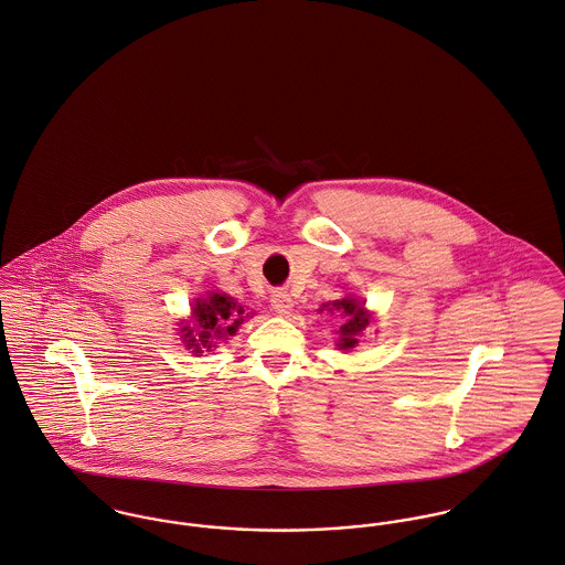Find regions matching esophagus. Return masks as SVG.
I'll return each instance as SVG.
<instances>
[{"label": "esophagus", "mask_w": 565, "mask_h": 565, "mask_svg": "<svg viewBox=\"0 0 565 565\" xmlns=\"http://www.w3.org/2000/svg\"><path fill=\"white\" fill-rule=\"evenodd\" d=\"M271 307L276 312H280V315H289L291 310H294V298L289 296V291H285V289H276L274 294H271Z\"/></svg>", "instance_id": "esophagus-1"}]
</instances>
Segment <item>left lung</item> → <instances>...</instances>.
Here are the masks:
<instances>
[{"label":"left lung","mask_w":565,"mask_h":565,"mask_svg":"<svg viewBox=\"0 0 565 565\" xmlns=\"http://www.w3.org/2000/svg\"><path fill=\"white\" fill-rule=\"evenodd\" d=\"M330 307V305H328ZM330 312L332 310H337L345 321H343V326L339 328V348L341 350H350V348H356L359 345V337L360 332L369 326V315H366V310L364 307H360L356 300H352V298H345V300H337V302H332V307L328 308Z\"/></svg>","instance_id":"left-lung-1"}]
</instances>
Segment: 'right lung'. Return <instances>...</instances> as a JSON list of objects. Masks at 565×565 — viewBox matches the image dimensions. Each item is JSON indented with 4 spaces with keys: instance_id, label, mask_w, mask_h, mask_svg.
<instances>
[{
    "instance_id": "obj_1",
    "label": "right lung",
    "mask_w": 565,
    "mask_h": 565,
    "mask_svg": "<svg viewBox=\"0 0 565 565\" xmlns=\"http://www.w3.org/2000/svg\"><path fill=\"white\" fill-rule=\"evenodd\" d=\"M194 315V328L183 326L181 332L183 339H188V348H194V352H201L203 348H215V341L226 339L228 334H235L239 323H244V308L237 307V302L224 294H209L206 298H199L196 307L192 308ZM200 332V339H193V330Z\"/></svg>"
}]
</instances>
